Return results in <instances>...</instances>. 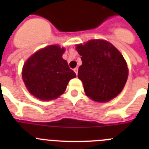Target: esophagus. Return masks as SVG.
<instances>
[{
    "label": "esophagus",
    "mask_w": 149,
    "mask_h": 149,
    "mask_svg": "<svg viewBox=\"0 0 149 149\" xmlns=\"http://www.w3.org/2000/svg\"><path fill=\"white\" fill-rule=\"evenodd\" d=\"M74 72H75V74L77 75V73H78V68H74Z\"/></svg>",
    "instance_id": "1"
}]
</instances>
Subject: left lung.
<instances>
[{
	"label": "left lung",
	"mask_w": 149,
	"mask_h": 149,
	"mask_svg": "<svg viewBox=\"0 0 149 149\" xmlns=\"http://www.w3.org/2000/svg\"><path fill=\"white\" fill-rule=\"evenodd\" d=\"M76 49L82 60L77 77L86 95L98 102L118 95L128 74L127 63L120 52L110 42L99 39L77 45Z\"/></svg>",
	"instance_id": "1"
}]
</instances>
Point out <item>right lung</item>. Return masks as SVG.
<instances>
[{
  "label": "right lung",
  "instance_id": "right-lung-1",
  "mask_svg": "<svg viewBox=\"0 0 149 149\" xmlns=\"http://www.w3.org/2000/svg\"><path fill=\"white\" fill-rule=\"evenodd\" d=\"M65 48L50 45L31 56L22 71V77L28 91L41 100L57 98L65 90L68 81L76 77L62 55Z\"/></svg>",
  "mask_w": 149,
  "mask_h": 149
}]
</instances>
